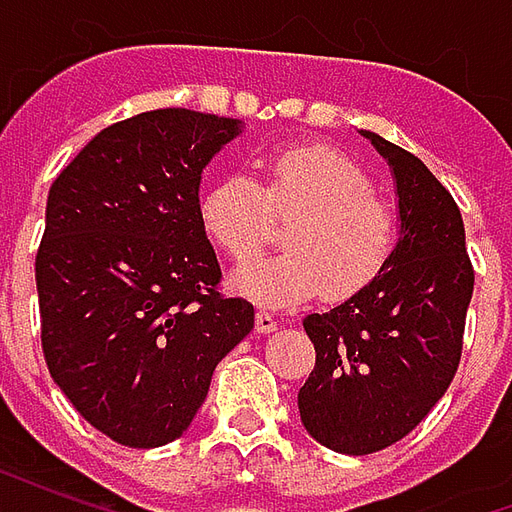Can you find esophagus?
Here are the masks:
<instances>
[{
  "instance_id": "obj_1",
  "label": "esophagus",
  "mask_w": 512,
  "mask_h": 512,
  "mask_svg": "<svg viewBox=\"0 0 512 512\" xmlns=\"http://www.w3.org/2000/svg\"><path fill=\"white\" fill-rule=\"evenodd\" d=\"M277 326H279V321L274 318V315H271V312L257 310V315H255V329H257V332L268 334V332H274Z\"/></svg>"
}]
</instances>
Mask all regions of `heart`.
<instances>
[{
  "mask_svg": "<svg viewBox=\"0 0 512 512\" xmlns=\"http://www.w3.org/2000/svg\"><path fill=\"white\" fill-rule=\"evenodd\" d=\"M200 216L213 244L235 263L266 249L274 216H293L282 255L233 274L235 290L266 304H293L318 290L329 301L351 299L376 282L397 244L395 213L373 194V180L326 145L274 150L263 183L246 172L227 175L205 191Z\"/></svg>",
  "mask_w": 512,
  "mask_h": 512,
  "instance_id": "obj_1",
  "label": "heart"
}]
</instances>
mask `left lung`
Masks as SVG:
<instances>
[{"label": "left lung", "instance_id": "8db88e82", "mask_svg": "<svg viewBox=\"0 0 512 512\" xmlns=\"http://www.w3.org/2000/svg\"><path fill=\"white\" fill-rule=\"evenodd\" d=\"M395 175L400 238L386 268L343 304L304 318L315 367L299 389L312 439L345 455L386 450L455 378L474 268L452 194L414 153L362 131Z\"/></svg>", "mask_w": 512, "mask_h": 512}]
</instances>
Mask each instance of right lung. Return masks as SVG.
I'll list each match as a JSON object with an SVG mask.
<instances>
[{"label": "right lung", "mask_w": 512, "mask_h": 512, "mask_svg": "<svg viewBox=\"0 0 512 512\" xmlns=\"http://www.w3.org/2000/svg\"><path fill=\"white\" fill-rule=\"evenodd\" d=\"M241 120L153 109L93 136L51 183L35 257L43 356L93 428L161 447L189 428L216 365L255 326L219 293L200 180Z\"/></svg>", "instance_id": "1"}]
</instances>
